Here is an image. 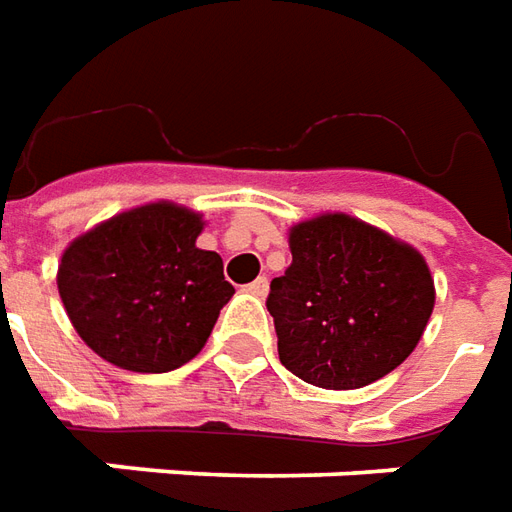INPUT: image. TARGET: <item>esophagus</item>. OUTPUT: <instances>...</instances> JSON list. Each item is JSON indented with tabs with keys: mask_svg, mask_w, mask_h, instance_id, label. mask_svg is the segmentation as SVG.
<instances>
[{
	"mask_svg": "<svg viewBox=\"0 0 512 512\" xmlns=\"http://www.w3.org/2000/svg\"><path fill=\"white\" fill-rule=\"evenodd\" d=\"M248 292L256 297H267V292H270V281L262 275V278H256L253 284H248Z\"/></svg>",
	"mask_w": 512,
	"mask_h": 512,
	"instance_id": "34e87169",
	"label": "esophagus"
}]
</instances>
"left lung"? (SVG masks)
<instances>
[{"instance_id": "left-lung-1", "label": "left lung", "mask_w": 512, "mask_h": 512, "mask_svg": "<svg viewBox=\"0 0 512 512\" xmlns=\"http://www.w3.org/2000/svg\"><path fill=\"white\" fill-rule=\"evenodd\" d=\"M292 264L267 311L278 358L311 386L364 389L413 353L436 306L419 250L344 212L289 228Z\"/></svg>"}]
</instances>
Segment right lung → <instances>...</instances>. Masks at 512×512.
Listing matches in <instances>:
<instances>
[{"mask_svg":"<svg viewBox=\"0 0 512 512\" xmlns=\"http://www.w3.org/2000/svg\"><path fill=\"white\" fill-rule=\"evenodd\" d=\"M206 220L173 201L134 206L68 242L57 292L79 339L129 372H170L204 350L234 286L201 250Z\"/></svg>","mask_w":512,"mask_h":512,"instance_id":"add662e5","label":"right lung"}]
</instances>
